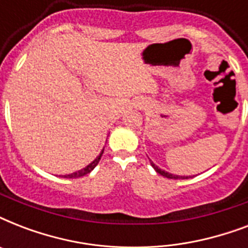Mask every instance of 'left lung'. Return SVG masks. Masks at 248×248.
Wrapping results in <instances>:
<instances>
[{
	"label": "left lung",
	"instance_id": "left-lung-1",
	"mask_svg": "<svg viewBox=\"0 0 248 248\" xmlns=\"http://www.w3.org/2000/svg\"><path fill=\"white\" fill-rule=\"evenodd\" d=\"M149 161H151V159H149ZM151 165H152V167L155 170V172L159 173V175H162V176L167 177V179H188V176H180V175H172V173L167 172V171H165V170L159 169L158 166L155 165V163L152 162V161H151Z\"/></svg>",
	"mask_w": 248,
	"mask_h": 248
}]
</instances>
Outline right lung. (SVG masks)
Instances as JSON below:
<instances>
[{"label": "right lung", "instance_id": "add662e5", "mask_svg": "<svg viewBox=\"0 0 248 248\" xmlns=\"http://www.w3.org/2000/svg\"><path fill=\"white\" fill-rule=\"evenodd\" d=\"M103 152H104V149L100 152V155H97L96 158L93 159V162L89 163V165L86 166L85 169L82 170H78V171H76V172H72V173H68V175H64L63 177H65V179H76V177H81V176H85V175H87V173H90L91 171H93L95 167L97 166V163H99V161H100L101 155H103Z\"/></svg>", "mask_w": 248, "mask_h": 248}]
</instances>
